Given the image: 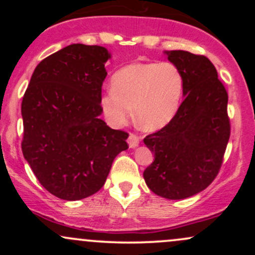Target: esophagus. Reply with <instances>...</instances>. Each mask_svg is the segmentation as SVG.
Returning <instances> with one entry per match:
<instances>
[{"label": "esophagus", "mask_w": 255, "mask_h": 255, "mask_svg": "<svg viewBox=\"0 0 255 255\" xmlns=\"http://www.w3.org/2000/svg\"><path fill=\"white\" fill-rule=\"evenodd\" d=\"M128 145H129L130 148L136 147V146L139 145V137H137L135 134L129 133V135H128Z\"/></svg>", "instance_id": "1"}]
</instances>
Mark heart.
<instances>
[{"instance_id": "1", "label": "heart", "mask_w": 255, "mask_h": 255, "mask_svg": "<svg viewBox=\"0 0 255 255\" xmlns=\"http://www.w3.org/2000/svg\"><path fill=\"white\" fill-rule=\"evenodd\" d=\"M111 89L102 93L99 105L111 126L129 118L133 105L144 129L165 127L176 115L183 93V75L172 62L131 63L114 73Z\"/></svg>"}]
</instances>
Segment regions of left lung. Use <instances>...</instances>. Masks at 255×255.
I'll return each instance as SVG.
<instances>
[{
	"mask_svg": "<svg viewBox=\"0 0 255 255\" xmlns=\"http://www.w3.org/2000/svg\"><path fill=\"white\" fill-rule=\"evenodd\" d=\"M165 54L182 73L184 101L165 127L144 139L154 154L144 178L154 194L180 200L204 191L221 169L230 136L228 93L207 57Z\"/></svg>",
	"mask_w": 255,
	"mask_h": 255,
	"instance_id": "obj_1",
	"label": "left lung"
}]
</instances>
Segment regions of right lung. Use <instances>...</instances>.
<instances>
[{
    "label": "right lung",
    "mask_w": 255,
    "mask_h": 255,
    "mask_svg": "<svg viewBox=\"0 0 255 255\" xmlns=\"http://www.w3.org/2000/svg\"><path fill=\"white\" fill-rule=\"evenodd\" d=\"M110 54L72 44L40 62L21 103V148L40 184L63 200H80L104 186L128 134L99 119Z\"/></svg>",
    "instance_id": "obj_1"
}]
</instances>
